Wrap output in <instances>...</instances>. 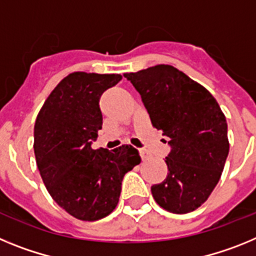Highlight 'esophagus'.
Listing matches in <instances>:
<instances>
[{"mask_svg": "<svg viewBox=\"0 0 256 256\" xmlns=\"http://www.w3.org/2000/svg\"><path fill=\"white\" fill-rule=\"evenodd\" d=\"M139 153H140V157L143 161H146V160H150L152 156H150V153L148 152L146 150H144V148H142V150H139Z\"/></svg>", "mask_w": 256, "mask_h": 256, "instance_id": "esophagus-1", "label": "esophagus"}]
</instances>
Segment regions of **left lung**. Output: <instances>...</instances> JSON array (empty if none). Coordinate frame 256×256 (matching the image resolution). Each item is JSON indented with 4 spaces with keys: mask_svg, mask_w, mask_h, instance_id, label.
<instances>
[{
    "mask_svg": "<svg viewBox=\"0 0 256 256\" xmlns=\"http://www.w3.org/2000/svg\"><path fill=\"white\" fill-rule=\"evenodd\" d=\"M142 95L153 128L168 136V176L152 186L153 198L174 214L194 211L220 179L228 128L220 106L198 82L168 64L124 73Z\"/></svg>",
    "mask_w": 256,
    "mask_h": 256,
    "instance_id": "left-lung-1",
    "label": "left lung"
}]
</instances>
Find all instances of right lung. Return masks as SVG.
I'll use <instances>...</instances> for the list:
<instances>
[{
    "label": "right lung",
    "instance_id": "1",
    "mask_svg": "<svg viewBox=\"0 0 256 256\" xmlns=\"http://www.w3.org/2000/svg\"><path fill=\"white\" fill-rule=\"evenodd\" d=\"M121 74L73 72L45 100L34 124V156L46 190L76 219L95 222L118 204L122 179L140 164L134 146L92 150L103 125L99 99Z\"/></svg>",
    "mask_w": 256,
    "mask_h": 256
}]
</instances>
